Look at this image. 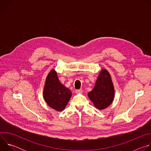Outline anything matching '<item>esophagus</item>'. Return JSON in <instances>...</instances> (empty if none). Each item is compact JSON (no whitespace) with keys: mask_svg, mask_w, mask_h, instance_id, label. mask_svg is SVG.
<instances>
[{"mask_svg":"<svg viewBox=\"0 0 151 151\" xmlns=\"http://www.w3.org/2000/svg\"><path fill=\"white\" fill-rule=\"evenodd\" d=\"M82 89H79V90H76V91H75V92H76V93H77V94H78V93H82Z\"/></svg>","mask_w":151,"mask_h":151,"instance_id":"obj_1","label":"esophagus"}]
</instances>
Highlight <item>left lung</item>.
<instances>
[{
	"instance_id": "left-lung-1",
	"label": "left lung",
	"mask_w": 151,
	"mask_h": 151,
	"mask_svg": "<svg viewBox=\"0 0 151 151\" xmlns=\"http://www.w3.org/2000/svg\"><path fill=\"white\" fill-rule=\"evenodd\" d=\"M88 96L99 110L107 108L113 102L115 88L111 74L106 69L100 70L94 87L88 93Z\"/></svg>"
}]
</instances>
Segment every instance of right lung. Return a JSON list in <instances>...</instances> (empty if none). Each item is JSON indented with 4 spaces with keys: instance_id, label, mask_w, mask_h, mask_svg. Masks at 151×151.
<instances>
[{
    "instance_id": "1",
    "label": "right lung",
    "mask_w": 151,
    "mask_h": 151,
    "mask_svg": "<svg viewBox=\"0 0 151 151\" xmlns=\"http://www.w3.org/2000/svg\"><path fill=\"white\" fill-rule=\"evenodd\" d=\"M43 96L47 104L58 112L65 109L70 100L72 92L60 82L55 69H52L47 76Z\"/></svg>"
}]
</instances>
